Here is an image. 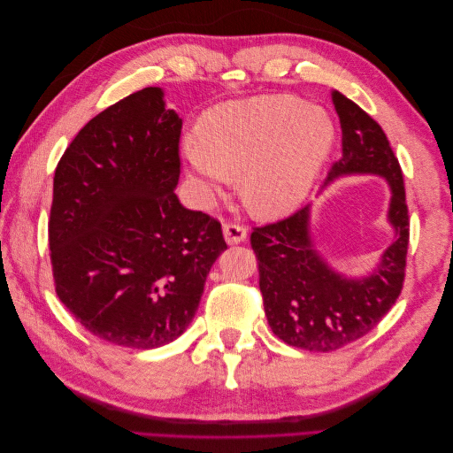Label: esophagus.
Instances as JSON below:
<instances>
[{
  "label": "esophagus",
  "mask_w": 453,
  "mask_h": 453,
  "mask_svg": "<svg viewBox=\"0 0 453 453\" xmlns=\"http://www.w3.org/2000/svg\"><path fill=\"white\" fill-rule=\"evenodd\" d=\"M223 234H225L226 243L236 245V243H242L245 238H248V228L242 226V225H236V223H225L223 225Z\"/></svg>",
  "instance_id": "esophagus-1"
}]
</instances>
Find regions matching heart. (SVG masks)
<instances>
[{"label":"heart","mask_w":453,"mask_h":453,"mask_svg":"<svg viewBox=\"0 0 453 453\" xmlns=\"http://www.w3.org/2000/svg\"><path fill=\"white\" fill-rule=\"evenodd\" d=\"M334 143L336 125L323 105L266 94L205 111L181 155L203 203L238 175L240 196L255 215L281 217L308 198Z\"/></svg>","instance_id":"heart-1"}]
</instances>
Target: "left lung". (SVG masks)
<instances>
[{
  "label": "left lung",
  "mask_w": 453,
  "mask_h": 453,
  "mask_svg": "<svg viewBox=\"0 0 453 453\" xmlns=\"http://www.w3.org/2000/svg\"><path fill=\"white\" fill-rule=\"evenodd\" d=\"M331 96L342 128V158L333 164L325 187L348 175L386 180L391 190L388 223L395 236L376 268L353 278L333 268L315 248L311 205L253 230L268 325L285 344L306 351L344 348L381 321L401 295L410 236L403 172L388 135L344 94L333 90Z\"/></svg>",
  "instance_id": "8db88e82"
}]
</instances>
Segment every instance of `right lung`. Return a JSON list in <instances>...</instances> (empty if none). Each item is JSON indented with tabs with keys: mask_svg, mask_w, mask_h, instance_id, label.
Listing matches in <instances>:
<instances>
[{
	"mask_svg": "<svg viewBox=\"0 0 453 453\" xmlns=\"http://www.w3.org/2000/svg\"><path fill=\"white\" fill-rule=\"evenodd\" d=\"M183 120L147 87L81 128L54 172L49 245L58 298L109 344H170L193 321L226 250L221 223L187 210Z\"/></svg>",
	"mask_w": 453,
	"mask_h": 453,
	"instance_id": "1",
	"label": "right lung"
}]
</instances>
